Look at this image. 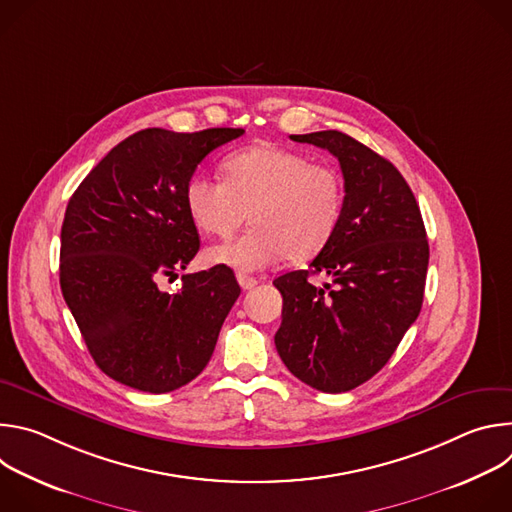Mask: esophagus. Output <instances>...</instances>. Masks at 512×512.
Segmentation results:
<instances>
[{"mask_svg": "<svg viewBox=\"0 0 512 512\" xmlns=\"http://www.w3.org/2000/svg\"><path fill=\"white\" fill-rule=\"evenodd\" d=\"M237 281H239V285H241L243 289H253V287L257 285V279H255V277H249V275H243V273L237 275Z\"/></svg>", "mask_w": 512, "mask_h": 512, "instance_id": "1", "label": "esophagus"}]
</instances>
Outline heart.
Listing matches in <instances>:
<instances>
[{"label": "heart", "instance_id": "1", "mask_svg": "<svg viewBox=\"0 0 512 512\" xmlns=\"http://www.w3.org/2000/svg\"><path fill=\"white\" fill-rule=\"evenodd\" d=\"M192 223L206 235L229 237L247 218L239 239L206 249L210 265L241 273L259 271L283 255L306 261L334 237L344 190L340 176L306 156L259 143L223 162V182L194 176L184 192Z\"/></svg>", "mask_w": 512, "mask_h": 512}]
</instances>
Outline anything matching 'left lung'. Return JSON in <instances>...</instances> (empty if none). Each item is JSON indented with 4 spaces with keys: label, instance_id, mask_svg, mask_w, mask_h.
<instances>
[{
    "label": "left lung",
    "instance_id": "obj_1",
    "mask_svg": "<svg viewBox=\"0 0 512 512\" xmlns=\"http://www.w3.org/2000/svg\"><path fill=\"white\" fill-rule=\"evenodd\" d=\"M289 139L338 158L344 204L334 237L310 269L273 281L283 296L275 348L302 383L344 393L377 375L417 320L427 235L409 184L389 160L334 129ZM312 272L333 283L312 286Z\"/></svg>",
    "mask_w": 512,
    "mask_h": 512
}]
</instances>
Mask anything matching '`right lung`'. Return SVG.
<instances>
[{
    "mask_svg": "<svg viewBox=\"0 0 512 512\" xmlns=\"http://www.w3.org/2000/svg\"><path fill=\"white\" fill-rule=\"evenodd\" d=\"M245 129H141L70 196L60 233V289L97 367L127 387L170 393L208 364L241 287L229 267L186 269L200 249L186 184L218 145Z\"/></svg>",
    "mask_w": 512,
    "mask_h": 512,
    "instance_id": "add662e5",
    "label": "right lung"
}]
</instances>
